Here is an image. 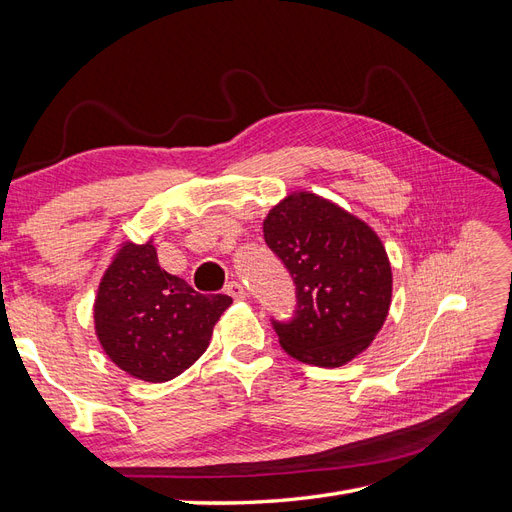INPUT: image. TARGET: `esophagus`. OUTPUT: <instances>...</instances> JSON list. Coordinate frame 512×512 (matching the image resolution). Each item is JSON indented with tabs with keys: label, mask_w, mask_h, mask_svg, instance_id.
I'll return each instance as SVG.
<instances>
[{
	"label": "esophagus",
	"mask_w": 512,
	"mask_h": 512,
	"mask_svg": "<svg viewBox=\"0 0 512 512\" xmlns=\"http://www.w3.org/2000/svg\"><path fill=\"white\" fill-rule=\"evenodd\" d=\"M226 294H230V297L235 301H243L245 299V288H243L241 282H230L226 286Z\"/></svg>",
	"instance_id": "34e87169"
}]
</instances>
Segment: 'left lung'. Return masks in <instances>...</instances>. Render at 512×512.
<instances>
[{"label": "left lung", "mask_w": 512, "mask_h": 512, "mask_svg": "<svg viewBox=\"0 0 512 512\" xmlns=\"http://www.w3.org/2000/svg\"><path fill=\"white\" fill-rule=\"evenodd\" d=\"M297 286V316L273 322L282 348L318 367H342L369 348L389 316L393 273L380 237L314 192H292L262 222Z\"/></svg>", "instance_id": "obj_1"}]
</instances>
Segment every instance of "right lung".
<instances>
[{
	"label": "right lung",
	"mask_w": 512,
	"mask_h": 512,
	"mask_svg": "<svg viewBox=\"0 0 512 512\" xmlns=\"http://www.w3.org/2000/svg\"><path fill=\"white\" fill-rule=\"evenodd\" d=\"M226 294H200L164 271L156 245L126 241L108 262L94 301V329L121 371L143 382H168L209 348Z\"/></svg>",
	"instance_id": "right-lung-1"
}]
</instances>
